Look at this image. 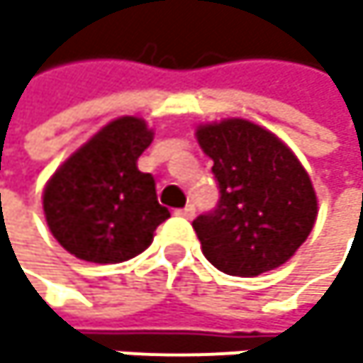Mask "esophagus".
Returning <instances> with one entry per match:
<instances>
[{"instance_id": "esophagus-1", "label": "esophagus", "mask_w": 363, "mask_h": 363, "mask_svg": "<svg viewBox=\"0 0 363 363\" xmlns=\"http://www.w3.org/2000/svg\"><path fill=\"white\" fill-rule=\"evenodd\" d=\"M180 218H187V220H194V216H196V206L194 204H187L185 208H178L176 211Z\"/></svg>"}]
</instances>
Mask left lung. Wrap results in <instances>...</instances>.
Segmentation results:
<instances>
[{
  "instance_id": "1",
  "label": "left lung",
  "mask_w": 363,
  "mask_h": 363,
  "mask_svg": "<svg viewBox=\"0 0 363 363\" xmlns=\"http://www.w3.org/2000/svg\"><path fill=\"white\" fill-rule=\"evenodd\" d=\"M220 204L194 220L204 257L233 277H257L296 255L318 218L311 178L289 145L242 117L200 123Z\"/></svg>"
}]
</instances>
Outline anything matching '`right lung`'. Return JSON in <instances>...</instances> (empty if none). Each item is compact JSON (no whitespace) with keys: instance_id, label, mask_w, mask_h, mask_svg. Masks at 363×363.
<instances>
[{"instance_id":"1","label":"right lung","mask_w":363,"mask_h":363,"mask_svg":"<svg viewBox=\"0 0 363 363\" xmlns=\"http://www.w3.org/2000/svg\"><path fill=\"white\" fill-rule=\"evenodd\" d=\"M155 139L141 117H117L52 174L43 189L45 222L56 242L91 263H121L141 255L169 218L155 178L137 161Z\"/></svg>"}]
</instances>
